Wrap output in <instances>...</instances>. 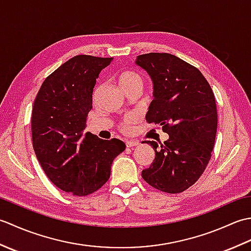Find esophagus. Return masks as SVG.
Segmentation results:
<instances>
[{
    "label": "esophagus",
    "instance_id": "1",
    "mask_svg": "<svg viewBox=\"0 0 251 251\" xmlns=\"http://www.w3.org/2000/svg\"><path fill=\"white\" fill-rule=\"evenodd\" d=\"M139 141H137V140H128V141H126V147L127 148H132V147H136V146H138L139 145Z\"/></svg>",
    "mask_w": 251,
    "mask_h": 251
}]
</instances>
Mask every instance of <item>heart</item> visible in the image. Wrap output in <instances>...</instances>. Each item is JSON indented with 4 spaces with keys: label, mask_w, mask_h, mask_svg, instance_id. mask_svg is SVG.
Here are the masks:
<instances>
[{
    "label": "heart",
    "mask_w": 251,
    "mask_h": 251,
    "mask_svg": "<svg viewBox=\"0 0 251 251\" xmlns=\"http://www.w3.org/2000/svg\"><path fill=\"white\" fill-rule=\"evenodd\" d=\"M115 78L120 88L126 95L135 92V90H139V92H141V89L143 87L142 77L135 71H131V70L120 71L116 74ZM135 123H136L135 116H127L121 122V124L119 125V128L123 132H129L131 131L132 127H134Z\"/></svg>",
    "instance_id": "heart-1"
}]
</instances>
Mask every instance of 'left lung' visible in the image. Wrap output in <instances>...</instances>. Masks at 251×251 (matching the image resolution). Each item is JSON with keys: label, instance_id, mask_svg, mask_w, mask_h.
I'll use <instances>...</instances> for the list:
<instances>
[{"label": "left lung", "instance_id": "obj_1", "mask_svg": "<svg viewBox=\"0 0 251 251\" xmlns=\"http://www.w3.org/2000/svg\"><path fill=\"white\" fill-rule=\"evenodd\" d=\"M136 63L154 85L147 122L169 135L159 147L145 141L153 147L155 158L141 176L165 193H181L200 179L210 161L218 125L214 92L199 69L168 52L140 55Z\"/></svg>", "mask_w": 251, "mask_h": 251}]
</instances>
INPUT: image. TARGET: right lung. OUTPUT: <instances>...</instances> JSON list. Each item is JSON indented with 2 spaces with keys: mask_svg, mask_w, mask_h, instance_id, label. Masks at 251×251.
Instances as JSON below:
<instances>
[{
  "mask_svg": "<svg viewBox=\"0 0 251 251\" xmlns=\"http://www.w3.org/2000/svg\"><path fill=\"white\" fill-rule=\"evenodd\" d=\"M112 58L78 55L45 78L31 115L37 161L57 188L75 196L99 190L110 178L113 159L125 150L119 140L85 132L100 71Z\"/></svg>",
  "mask_w": 251,
  "mask_h": 251,
  "instance_id": "1",
  "label": "right lung"
}]
</instances>
